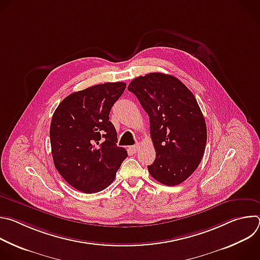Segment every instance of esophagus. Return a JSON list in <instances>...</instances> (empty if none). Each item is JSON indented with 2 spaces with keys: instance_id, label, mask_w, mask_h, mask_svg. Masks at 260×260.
Here are the masks:
<instances>
[{
  "instance_id": "obj_1",
  "label": "esophagus",
  "mask_w": 260,
  "mask_h": 260,
  "mask_svg": "<svg viewBox=\"0 0 260 260\" xmlns=\"http://www.w3.org/2000/svg\"><path fill=\"white\" fill-rule=\"evenodd\" d=\"M140 149H141V145H140V144H136V145H133V146L129 147V150H131L132 152H134V153L139 152Z\"/></svg>"
}]
</instances>
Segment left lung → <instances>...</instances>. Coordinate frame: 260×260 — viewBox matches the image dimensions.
<instances>
[{
    "instance_id": "1",
    "label": "left lung",
    "mask_w": 260,
    "mask_h": 260,
    "mask_svg": "<svg viewBox=\"0 0 260 260\" xmlns=\"http://www.w3.org/2000/svg\"><path fill=\"white\" fill-rule=\"evenodd\" d=\"M127 89L149 116L156 157L148 171L168 186L182 183L199 167L207 143L206 121L193 93L162 73L139 76Z\"/></svg>"
}]
</instances>
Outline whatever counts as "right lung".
Instances as JSON below:
<instances>
[{
    "instance_id": "1",
    "label": "right lung",
    "mask_w": 260,
    "mask_h": 260,
    "mask_svg": "<svg viewBox=\"0 0 260 260\" xmlns=\"http://www.w3.org/2000/svg\"><path fill=\"white\" fill-rule=\"evenodd\" d=\"M124 82L104 83L73 92L54 111L50 144L54 166L72 187L84 193L112 183L127 152L118 147L109 114L123 93Z\"/></svg>"
}]
</instances>
